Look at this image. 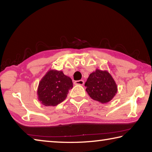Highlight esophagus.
Instances as JSON below:
<instances>
[{
	"instance_id": "1",
	"label": "esophagus",
	"mask_w": 152,
	"mask_h": 152,
	"mask_svg": "<svg viewBox=\"0 0 152 152\" xmlns=\"http://www.w3.org/2000/svg\"><path fill=\"white\" fill-rule=\"evenodd\" d=\"M84 83V80H76L74 82V84L75 85H83Z\"/></svg>"
}]
</instances>
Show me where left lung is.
I'll use <instances>...</instances> for the list:
<instances>
[{"instance_id":"left-lung-1","label":"left lung","mask_w":152,"mask_h":152,"mask_svg":"<svg viewBox=\"0 0 152 152\" xmlns=\"http://www.w3.org/2000/svg\"><path fill=\"white\" fill-rule=\"evenodd\" d=\"M84 85L90 97L102 104L111 101L117 92L116 82L107 70L96 69L90 74Z\"/></svg>"}]
</instances>
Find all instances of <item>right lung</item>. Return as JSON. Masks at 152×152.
<instances>
[{"instance_id":"right-lung-1","label":"right lung","mask_w":152,"mask_h":152,"mask_svg":"<svg viewBox=\"0 0 152 152\" xmlns=\"http://www.w3.org/2000/svg\"><path fill=\"white\" fill-rule=\"evenodd\" d=\"M73 83L62 71L50 70L41 80L37 88L38 100L46 107H54L66 99Z\"/></svg>"}]
</instances>
